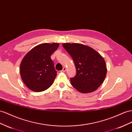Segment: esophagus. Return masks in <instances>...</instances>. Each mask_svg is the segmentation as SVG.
<instances>
[{"label": "esophagus", "instance_id": "34e87169", "mask_svg": "<svg viewBox=\"0 0 132 132\" xmlns=\"http://www.w3.org/2000/svg\"><path fill=\"white\" fill-rule=\"evenodd\" d=\"M66 70H67L66 68H65V67H64L63 69L61 71H60V72H65V71H66Z\"/></svg>", "mask_w": 132, "mask_h": 132}]
</instances>
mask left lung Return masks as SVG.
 I'll return each instance as SVG.
<instances>
[{
  "label": "left lung",
  "mask_w": 132,
  "mask_h": 132,
  "mask_svg": "<svg viewBox=\"0 0 132 132\" xmlns=\"http://www.w3.org/2000/svg\"><path fill=\"white\" fill-rule=\"evenodd\" d=\"M62 45L72 58L77 69L76 76L70 78L72 86L82 93L97 90L104 81L107 72L103 56L86 45L67 43Z\"/></svg>",
  "instance_id": "1"
}]
</instances>
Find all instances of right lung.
<instances>
[{"label": "right lung", "instance_id": "1", "mask_svg": "<svg viewBox=\"0 0 132 132\" xmlns=\"http://www.w3.org/2000/svg\"><path fill=\"white\" fill-rule=\"evenodd\" d=\"M59 43H42L27 53L21 62L20 74L25 85L30 90L40 92L48 89L56 77L51 56Z\"/></svg>", "mask_w": 132, "mask_h": 132}]
</instances>
